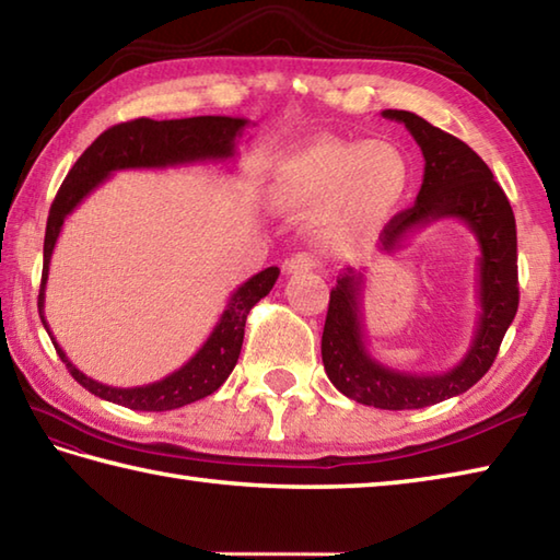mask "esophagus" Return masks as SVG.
I'll return each instance as SVG.
<instances>
[{"mask_svg": "<svg viewBox=\"0 0 560 560\" xmlns=\"http://www.w3.org/2000/svg\"><path fill=\"white\" fill-rule=\"evenodd\" d=\"M315 267H317V259L313 255H308V252H299V255H293L283 261V271L287 273H303V271H311Z\"/></svg>", "mask_w": 560, "mask_h": 560, "instance_id": "34e87169", "label": "esophagus"}]
</instances>
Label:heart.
Returning <instances> with one entry per match:
<instances>
[{"label": "heart", "instance_id": "obj_1", "mask_svg": "<svg viewBox=\"0 0 560 560\" xmlns=\"http://www.w3.org/2000/svg\"><path fill=\"white\" fill-rule=\"evenodd\" d=\"M410 186V164L386 140H317L279 164L271 201L281 211L371 223L396 211Z\"/></svg>", "mask_w": 560, "mask_h": 560}]
</instances>
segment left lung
<instances>
[{
    "instance_id": "obj_1",
    "label": "left lung",
    "mask_w": 560,
    "mask_h": 560,
    "mask_svg": "<svg viewBox=\"0 0 560 560\" xmlns=\"http://www.w3.org/2000/svg\"><path fill=\"white\" fill-rule=\"evenodd\" d=\"M383 118L398 120L410 130L422 150L424 177L415 206L393 215L383 228L381 249L393 255L410 233L442 218L462 221L480 247L476 335L466 357L442 374L415 376L381 364L364 342V273L347 269L330 291L320 349L327 378L347 398L381 410H418L462 396L495 361L520 305L517 225L505 191L464 140L444 133L412 112L386 108Z\"/></svg>"
}]
</instances>
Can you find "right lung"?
Returning <instances> with one entry per match:
<instances>
[{"instance_id": "1", "label": "right lung", "mask_w": 560, "mask_h": 560, "mask_svg": "<svg viewBox=\"0 0 560 560\" xmlns=\"http://www.w3.org/2000/svg\"><path fill=\"white\" fill-rule=\"evenodd\" d=\"M247 118L233 116H194V118H172V120H152L136 118L128 124H118L104 130L90 148L82 152V158L74 162V167L65 177L58 196L50 206L46 243H43V277L38 293V313L43 327H46L55 352L60 354L62 364L68 366L72 378L102 400L124 405L140 412H162L177 410L184 405L201 400L218 390L235 369L240 349H243L245 323L249 311L255 308L265 295L273 289L279 279V267H267L255 273L243 287L230 295L221 320L215 323L213 332L208 335L203 347L196 352L182 369L164 376L162 381L148 383V386L116 388L106 386L82 374L62 347L55 342L50 327L46 323V281L50 271V257L55 243H58L65 218H68L98 184H104L118 170H164L182 167V164L196 162H228L235 158L237 140L243 138Z\"/></svg>"}]
</instances>
